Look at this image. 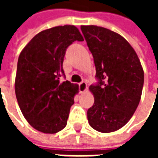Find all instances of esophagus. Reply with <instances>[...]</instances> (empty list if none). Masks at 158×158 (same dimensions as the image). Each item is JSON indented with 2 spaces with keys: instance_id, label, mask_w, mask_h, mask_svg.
Instances as JSON below:
<instances>
[{
  "instance_id": "obj_1",
  "label": "esophagus",
  "mask_w": 158,
  "mask_h": 158,
  "mask_svg": "<svg viewBox=\"0 0 158 158\" xmlns=\"http://www.w3.org/2000/svg\"><path fill=\"white\" fill-rule=\"evenodd\" d=\"M88 89V87H87V84L85 81H83L79 84V90H80V92L84 93L85 92L86 90Z\"/></svg>"
}]
</instances>
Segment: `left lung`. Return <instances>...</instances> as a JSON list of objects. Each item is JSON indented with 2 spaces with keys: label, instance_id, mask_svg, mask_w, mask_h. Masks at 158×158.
Masks as SVG:
<instances>
[{
  "label": "left lung",
  "instance_id": "left-lung-1",
  "mask_svg": "<svg viewBox=\"0 0 158 158\" xmlns=\"http://www.w3.org/2000/svg\"><path fill=\"white\" fill-rule=\"evenodd\" d=\"M80 28L99 81L89 88L95 102L87 111L88 122L99 132H114L129 122L139 105L143 68L135 51L119 34L96 25Z\"/></svg>",
  "mask_w": 158,
  "mask_h": 158
}]
</instances>
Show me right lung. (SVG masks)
Masks as SVG:
<instances>
[{
    "label": "right lung",
    "instance_id": "right-lung-1",
    "mask_svg": "<svg viewBox=\"0 0 158 158\" xmlns=\"http://www.w3.org/2000/svg\"><path fill=\"white\" fill-rule=\"evenodd\" d=\"M83 41L74 25L56 26L38 33L24 46L18 61L15 93L20 110L34 129L56 134L67 125L79 85L60 82L66 49Z\"/></svg>",
    "mask_w": 158,
    "mask_h": 158
}]
</instances>
